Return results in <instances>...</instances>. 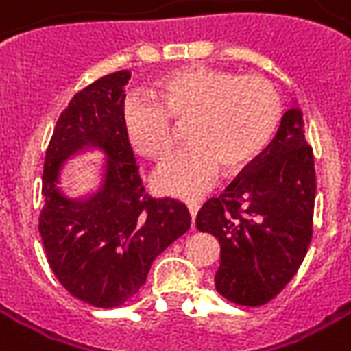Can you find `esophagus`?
Segmentation results:
<instances>
[{
  "label": "esophagus",
  "instance_id": "obj_1",
  "mask_svg": "<svg viewBox=\"0 0 351 351\" xmlns=\"http://www.w3.org/2000/svg\"><path fill=\"white\" fill-rule=\"evenodd\" d=\"M186 206H188V212H190V215H192V223H194V219H196V213H198V210H199V202L198 199H188Z\"/></svg>",
  "mask_w": 351,
  "mask_h": 351
}]
</instances>
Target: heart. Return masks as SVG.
<instances>
[{"label": "heart", "instance_id": "b5f03b06", "mask_svg": "<svg viewBox=\"0 0 351 351\" xmlns=\"http://www.w3.org/2000/svg\"><path fill=\"white\" fill-rule=\"evenodd\" d=\"M149 99H130L124 132L130 145L153 163L173 152L175 124H186V149L159 167L153 186L161 194L192 198L213 186L223 167L237 175L272 143L284 103L270 79L210 66L180 67L165 75Z\"/></svg>", "mask_w": 351, "mask_h": 351}]
</instances>
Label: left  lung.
I'll use <instances>...</instances> for the list:
<instances>
[{
    "instance_id": "8db88e82",
    "label": "left lung",
    "mask_w": 351,
    "mask_h": 351,
    "mask_svg": "<svg viewBox=\"0 0 351 351\" xmlns=\"http://www.w3.org/2000/svg\"><path fill=\"white\" fill-rule=\"evenodd\" d=\"M315 194L313 147L293 106L266 152L196 217L199 231L219 241L215 289L225 299L258 307L291 282L313 239Z\"/></svg>"
}]
</instances>
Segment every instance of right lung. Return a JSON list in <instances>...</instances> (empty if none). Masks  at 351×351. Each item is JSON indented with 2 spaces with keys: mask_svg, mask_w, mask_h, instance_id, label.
I'll list each match as a JSON object with an SVG mask.
<instances>
[{
  "mask_svg": "<svg viewBox=\"0 0 351 351\" xmlns=\"http://www.w3.org/2000/svg\"><path fill=\"white\" fill-rule=\"evenodd\" d=\"M128 69L108 73L73 95L56 122L44 159V208L38 215L46 260L79 301L112 308L147 280L152 262L190 227L182 202L149 198L124 132ZM109 155L105 188L89 202H69L55 190L57 167L83 145Z\"/></svg>",
  "mask_w": 351,
  "mask_h": 351,
  "instance_id": "obj_1",
  "label": "right lung"
}]
</instances>
